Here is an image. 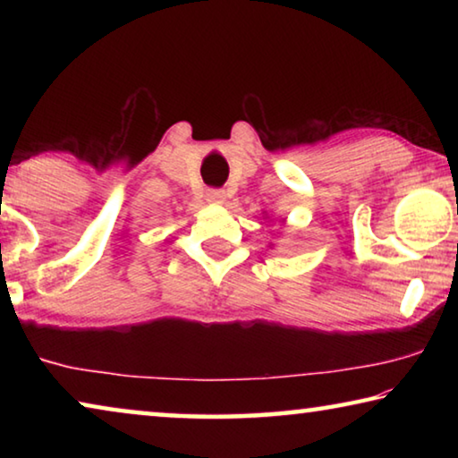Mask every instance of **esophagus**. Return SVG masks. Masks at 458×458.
<instances>
[{"label":"esophagus","mask_w":458,"mask_h":458,"mask_svg":"<svg viewBox=\"0 0 458 458\" xmlns=\"http://www.w3.org/2000/svg\"><path fill=\"white\" fill-rule=\"evenodd\" d=\"M206 199L214 206H220V204H224V201H226V193H224L222 190H210L206 193Z\"/></svg>","instance_id":"esophagus-1"}]
</instances>
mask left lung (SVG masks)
Returning <instances> with one entry per match:
<instances>
[{
    "label": "left lung",
    "mask_w": 458,
    "mask_h": 458,
    "mask_svg": "<svg viewBox=\"0 0 458 458\" xmlns=\"http://www.w3.org/2000/svg\"><path fill=\"white\" fill-rule=\"evenodd\" d=\"M262 214H265V218H270V216H268L267 212H262ZM283 222H284V220H283Z\"/></svg>",
    "instance_id": "8db88e82"
}]
</instances>
